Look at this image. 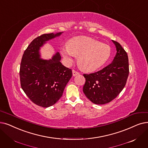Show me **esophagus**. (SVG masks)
<instances>
[{
	"label": "esophagus",
	"mask_w": 148,
	"mask_h": 148,
	"mask_svg": "<svg viewBox=\"0 0 148 148\" xmlns=\"http://www.w3.org/2000/svg\"><path fill=\"white\" fill-rule=\"evenodd\" d=\"M79 74H80V73H79V72L77 71H75V70H74V69L73 70V76H75V75H79Z\"/></svg>",
	"instance_id": "esophagus-1"
}]
</instances>
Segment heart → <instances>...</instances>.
Wrapping results in <instances>:
<instances>
[{
    "label": "heart",
    "instance_id": "heart-1",
    "mask_svg": "<svg viewBox=\"0 0 148 148\" xmlns=\"http://www.w3.org/2000/svg\"><path fill=\"white\" fill-rule=\"evenodd\" d=\"M61 53L69 62L78 56L80 66L87 71H93L110 59L111 48L91 38L76 37L62 47Z\"/></svg>",
    "mask_w": 148,
    "mask_h": 148
}]
</instances>
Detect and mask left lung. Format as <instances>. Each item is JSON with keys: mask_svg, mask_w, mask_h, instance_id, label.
<instances>
[{"mask_svg": "<svg viewBox=\"0 0 148 148\" xmlns=\"http://www.w3.org/2000/svg\"><path fill=\"white\" fill-rule=\"evenodd\" d=\"M117 53L112 62L97 72L84 74L83 91L92 103L103 105L116 98L126 85L129 75L128 56L121 45L112 40Z\"/></svg>", "mask_w": 148, "mask_h": 148, "instance_id": "obj_1", "label": "left lung"}]
</instances>
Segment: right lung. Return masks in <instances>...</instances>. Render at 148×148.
Here are the masks:
<instances>
[{
    "label": "right lung",
    "mask_w": 148,
    "mask_h": 148,
    "mask_svg": "<svg viewBox=\"0 0 148 148\" xmlns=\"http://www.w3.org/2000/svg\"><path fill=\"white\" fill-rule=\"evenodd\" d=\"M62 33L43 34L31 42L24 51L21 66V85L24 92L34 104L43 108L53 106L63 95L73 75L72 70L63 66L57 53L49 60L40 59L38 50L46 41Z\"/></svg>",
    "instance_id": "add662e5"
}]
</instances>
